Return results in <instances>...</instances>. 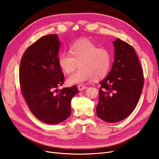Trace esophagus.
Here are the masks:
<instances>
[{"mask_svg":"<svg viewBox=\"0 0 159 159\" xmlns=\"http://www.w3.org/2000/svg\"><path fill=\"white\" fill-rule=\"evenodd\" d=\"M78 88L79 91H82V90L87 89V87H86V86H84V85H78Z\"/></svg>","mask_w":159,"mask_h":159,"instance_id":"esophagus-1","label":"esophagus"}]
</instances>
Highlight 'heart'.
Listing matches in <instances>:
<instances>
[{
  "label": "heart",
  "mask_w": 159,
  "mask_h": 159,
  "mask_svg": "<svg viewBox=\"0 0 159 159\" xmlns=\"http://www.w3.org/2000/svg\"><path fill=\"white\" fill-rule=\"evenodd\" d=\"M111 54L106 48L100 47L87 38L75 41L70 47V52H61L58 64L64 72L73 71L78 63L80 70L67 78L69 85H84L88 81L102 78L109 71L111 64Z\"/></svg>",
  "instance_id": "1"
}]
</instances>
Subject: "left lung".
I'll return each mask as SVG.
<instances>
[{
  "instance_id": "1",
  "label": "left lung",
  "mask_w": 159,
  "mask_h": 159,
  "mask_svg": "<svg viewBox=\"0 0 159 159\" xmlns=\"http://www.w3.org/2000/svg\"><path fill=\"white\" fill-rule=\"evenodd\" d=\"M114 61L109 73L101 82L98 117L116 123L132 113L140 98L144 83L143 72L133 48L119 38L113 42Z\"/></svg>"
}]
</instances>
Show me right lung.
Wrapping results in <instances>:
<instances>
[{"instance_id":"add662e5","label":"right lung","mask_w":159,"mask_h":159,"mask_svg":"<svg viewBox=\"0 0 159 159\" xmlns=\"http://www.w3.org/2000/svg\"><path fill=\"white\" fill-rule=\"evenodd\" d=\"M60 41L57 34L40 38L28 48L19 69L22 95L28 107L41 121L58 124L71 114V101L78 93L75 85L58 91L64 74L58 64Z\"/></svg>"}]
</instances>
